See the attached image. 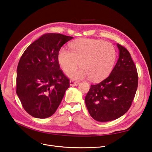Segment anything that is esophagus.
Returning <instances> with one entry per match:
<instances>
[{
	"mask_svg": "<svg viewBox=\"0 0 152 152\" xmlns=\"http://www.w3.org/2000/svg\"><path fill=\"white\" fill-rule=\"evenodd\" d=\"M70 84L72 86H77L79 84V82H76V81H73V80H70Z\"/></svg>",
	"mask_w": 152,
	"mask_h": 152,
	"instance_id": "1",
	"label": "esophagus"
}]
</instances>
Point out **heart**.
Wrapping results in <instances>:
<instances>
[{
  "label": "heart",
  "instance_id": "b5f03b06",
  "mask_svg": "<svg viewBox=\"0 0 152 152\" xmlns=\"http://www.w3.org/2000/svg\"><path fill=\"white\" fill-rule=\"evenodd\" d=\"M70 51L61 48L58 54V61L62 70L74 79L89 77L98 81L107 77L112 72L117 59L114 45L101 40L80 39L70 44ZM80 62L82 68L73 71ZM72 70V71L71 70Z\"/></svg>",
  "mask_w": 152,
  "mask_h": 152
}]
</instances>
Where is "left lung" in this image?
<instances>
[{
    "instance_id": "obj_1",
    "label": "left lung",
    "mask_w": 152,
    "mask_h": 152,
    "mask_svg": "<svg viewBox=\"0 0 152 152\" xmlns=\"http://www.w3.org/2000/svg\"><path fill=\"white\" fill-rule=\"evenodd\" d=\"M119 58L110 75L98 84L91 86L85 102L94 120H115L130 108L138 84L134 63L126 48L117 44Z\"/></svg>"
}]
</instances>
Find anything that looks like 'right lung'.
Wrapping results in <instances>:
<instances>
[{
	"mask_svg": "<svg viewBox=\"0 0 152 152\" xmlns=\"http://www.w3.org/2000/svg\"><path fill=\"white\" fill-rule=\"evenodd\" d=\"M72 39L60 34H44L22 54L17 68L16 91L23 107L32 117L53 115L70 87V80L60 70L58 54Z\"/></svg>",
	"mask_w": 152,
	"mask_h": 152,
	"instance_id": "right-lung-1",
	"label": "right lung"
}]
</instances>
